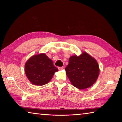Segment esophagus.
<instances>
[{
    "instance_id": "esophagus-1",
    "label": "esophagus",
    "mask_w": 122,
    "mask_h": 122,
    "mask_svg": "<svg viewBox=\"0 0 122 122\" xmlns=\"http://www.w3.org/2000/svg\"><path fill=\"white\" fill-rule=\"evenodd\" d=\"M63 68H64L63 67H58V69H59V71H61V70H62Z\"/></svg>"
}]
</instances>
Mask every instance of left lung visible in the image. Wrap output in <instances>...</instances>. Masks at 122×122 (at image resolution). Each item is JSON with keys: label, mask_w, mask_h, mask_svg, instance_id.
I'll return each instance as SVG.
<instances>
[{"label": "left lung", "mask_w": 122, "mask_h": 122, "mask_svg": "<svg viewBox=\"0 0 122 122\" xmlns=\"http://www.w3.org/2000/svg\"><path fill=\"white\" fill-rule=\"evenodd\" d=\"M65 70L71 84L79 89L92 86L97 79L100 73L96 60L86 52L79 56L74 55L70 57Z\"/></svg>", "instance_id": "8db88e82"}]
</instances>
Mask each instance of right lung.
I'll return each instance as SVG.
<instances>
[{
	"instance_id": "obj_1",
	"label": "right lung",
	"mask_w": 122,
	"mask_h": 122,
	"mask_svg": "<svg viewBox=\"0 0 122 122\" xmlns=\"http://www.w3.org/2000/svg\"><path fill=\"white\" fill-rule=\"evenodd\" d=\"M27 77L34 85L42 86L52 78L58 69L53 65V61L45 54L34 55L25 64Z\"/></svg>"
}]
</instances>
